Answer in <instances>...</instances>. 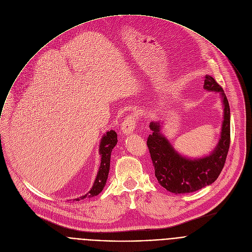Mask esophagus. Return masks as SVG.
Listing matches in <instances>:
<instances>
[{
    "instance_id": "34e87169",
    "label": "esophagus",
    "mask_w": 252,
    "mask_h": 252,
    "mask_svg": "<svg viewBox=\"0 0 252 252\" xmlns=\"http://www.w3.org/2000/svg\"><path fill=\"white\" fill-rule=\"evenodd\" d=\"M135 125H136V121H135L134 116H132V115L127 116L122 124V126H121L122 133L126 134V135L132 133L134 130Z\"/></svg>"
}]
</instances>
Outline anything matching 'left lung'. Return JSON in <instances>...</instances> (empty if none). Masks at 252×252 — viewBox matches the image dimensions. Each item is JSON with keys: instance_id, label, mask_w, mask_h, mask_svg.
Listing matches in <instances>:
<instances>
[{"instance_id": "obj_1", "label": "left lung", "mask_w": 252, "mask_h": 252, "mask_svg": "<svg viewBox=\"0 0 252 252\" xmlns=\"http://www.w3.org/2000/svg\"><path fill=\"white\" fill-rule=\"evenodd\" d=\"M203 89L220 93L223 106V121L220 137L212 152L205 157L190 158L179 154L169 140L162 134V123L152 122L153 133L148 137V147L155 166L158 184L166 190L179 194L189 193L210 186L220 174L230 143V109L222 88L215 80L206 75Z\"/></svg>"}]
</instances>
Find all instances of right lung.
<instances>
[{
	"instance_id": "obj_1",
	"label": "right lung",
	"mask_w": 252,
	"mask_h": 252,
	"mask_svg": "<svg viewBox=\"0 0 252 252\" xmlns=\"http://www.w3.org/2000/svg\"><path fill=\"white\" fill-rule=\"evenodd\" d=\"M117 142H118V134L115 130L106 131V133L102 135V137L100 139V143H99V149H98V153L100 156V165H99L96 177L94 179V183L91 190L87 194H85L81 197H78L74 200L79 201L86 197H93V196L99 194L102 191L104 186L106 185L107 176H109L111 155H112L113 149L117 145Z\"/></svg>"
}]
</instances>
